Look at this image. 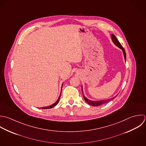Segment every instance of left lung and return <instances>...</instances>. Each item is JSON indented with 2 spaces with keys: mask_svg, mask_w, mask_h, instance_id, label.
Wrapping results in <instances>:
<instances>
[{
  "mask_svg": "<svg viewBox=\"0 0 146 146\" xmlns=\"http://www.w3.org/2000/svg\"><path fill=\"white\" fill-rule=\"evenodd\" d=\"M111 39H112V41L114 43V44L115 45H117L118 47H119L120 49H121L123 51V54H124V57H125V59L126 60V52H125V49L123 48V47L122 46V45L121 44V43L119 42V41L117 40V38H116L115 36L113 34L111 35ZM83 91L82 90V92ZM117 96V95L116 96H115L114 97H113L111 98H110V99H108V100H102V101H91L89 99H88L86 97H85L84 96V95L83 94V97H84V98L85 100V101L86 102V103H88L89 105H91V106H99L100 105H102L104 104H106L109 101H110L111 100H113L114 98H115Z\"/></svg>",
  "mask_w": 146,
  "mask_h": 146,
  "instance_id": "1",
  "label": "left lung"
}]
</instances>
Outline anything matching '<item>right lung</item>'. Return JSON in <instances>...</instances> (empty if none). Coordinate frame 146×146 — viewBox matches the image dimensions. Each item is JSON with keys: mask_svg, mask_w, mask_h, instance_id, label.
Wrapping results in <instances>:
<instances>
[{"mask_svg": "<svg viewBox=\"0 0 146 146\" xmlns=\"http://www.w3.org/2000/svg\"><path fill=\"white\" fill-rule=\"evenodd\" d=\"M62 86H61V88H62ZM61 89H62V88H61ZM60 96H61V94H60V96H59V97H58V100H57V101H56L54 104H52V105H50V106H46V107H44V108H41V109H51V108H52L54 107V106H56V105H57V104L58 103L59 100H60Z\"/></svg>", "mask_w": 146, "mask_h": 146, "instance_id": "1", "label": "right lung"}]
</instances>
